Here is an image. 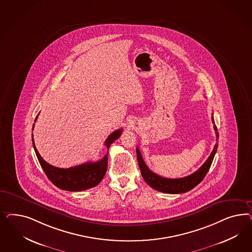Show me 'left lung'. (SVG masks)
<instances>
[{"label":"left lung","mask_w":252,"mask_h":252,"mask_svg":"<svg viewBox=\"0 0 252 252\" xmlns=\"http://www.w3.org/2000/svg\"><path fill=\"white\" fill-rule=\"evenodd\" d=\"M212 121L214 123V115L212 116ZM214 128L215 130L216 140H218L219 133H218V129L215 125H214ZM217 148H218V144L216 143L214 145V151L212 152L209 158L200 166V168H198V170L190 176H185L182 178H174V179L173 178H165V177L158 176L155 173L152 172L146 165L145 161L143 160V158L141 156V153H140L138 148H137V161H138L141 176L145 180L146 183L148 184L150 187H152L156 190L163 192V193L180 194V193H185V192L191 190L192 189H194L196 186H198V184L203 180V178L206 176L209 169L212 165V162L214 160V155L216 153Z\"/></svg>","instance_id":"1"}]
</instances>
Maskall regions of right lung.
I'll return each instance as SVG.
<instances>
[{
  "mask_svg": "<svg viewBox=\"0 0 252 252\" xmlns=\"http://www.w3.org/2000/svg\"><path fill=\"white\" fill-rule=\"evenodd\" d=\"M38 118V115L35 119V122ZM34 128V125H33ZM122 129L115 130L109 137H107L104 145L109 150L110 146L121 136ZM32 143L34 151L37 155L40 166L43 169L47 177L52 183L63 190L82 191L92 189L97 186L105 176L108 164V152L102 159L95 162H86L74 167L58 168L53 166L46 162L39 155L38 150L34 143L32 135Z\"/></svg>",
  "mask_w": 252,
  "mask_h": 252,
  "instance_id": "obj_1",
  "label": "right lung"
}]
</instances>
